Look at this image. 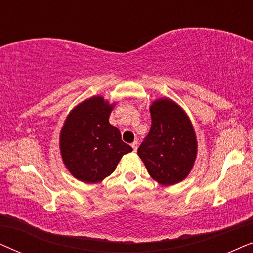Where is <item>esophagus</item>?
<instances>
[{"label": "esophagus", "instance_id": "34e87169", "mask_svg": "<svg viewBox=\"0 0 253 253\" xmlns=\"http://www.w3.org/2000/svg\"><path fill=\"white\" fill-rule=\"evenodd\" d=\"M132 147H133V150L135 151V153H136L137 147H139V143H137V141H134V142L132 143Z\"/></svg>", "mask_w": 253, "mask_h": 253}]
</instances>
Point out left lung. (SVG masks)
<instances>
[{
	"mask_svg": "<svg viewBox=\"0 0 253 253\" xmlns=\"http://www.w3.org/2000/svg\"><path fill=\"white\" fill-rule=\"evenodd\" d=\"M151 127L137 155L153 179L164 186L184 180L193 168L198 151L197 136L190 118L168 98L150 106Z\"/></svg>",
	"mask_w": 253,
	"mask_h": 253,
	"instance_id": "obj_1",
	"label": "left lung"
}]
</instances>
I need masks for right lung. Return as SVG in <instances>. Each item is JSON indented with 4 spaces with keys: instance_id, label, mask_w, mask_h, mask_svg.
<instances>
[{
    "instance_id": "1",
    "label": "right lung",
    "mask_w": 253,
    "mask_h": 253,
    "mask_svg": "<svg viewBox=\"0 0 253 253\" xmlns=\"http://www.w3.org/2000/svg\"><path fill=\"white\" fill-rule=\"evenodd\" d=\"M114 104L93 96L70 111L60 133V151L70 173L84 183H99L110 176L132 147L109 123Z\"/></svg>"
}]
</instances>
